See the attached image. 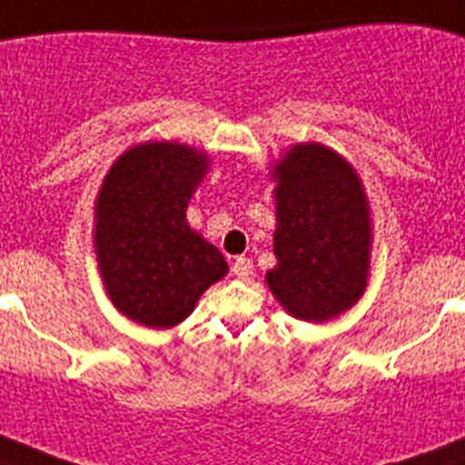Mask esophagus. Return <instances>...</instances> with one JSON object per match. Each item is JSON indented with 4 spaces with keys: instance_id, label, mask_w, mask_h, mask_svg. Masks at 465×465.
Returning a JSON list of instances; mask_svg holds the SVG:
<instances>
[{
    "instance_id": "1",
    "label": "esophagus",
    "mask_w": 465,
    "mask_h": 465,
    "mask_svg": "<svg viewBox=\"0 0 465 465\" xmlns=\"http://www.w3.org/2000/svg\"><path fill=\"white\" fill-rule=\"evenodd\" d=\"M233 275L239 277V280H251V275H253V261H248V258H236L232 265Z\"/></svg>"
}]
</instances>
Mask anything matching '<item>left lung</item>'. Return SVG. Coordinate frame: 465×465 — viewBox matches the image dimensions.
<instances>
[{
	"label": "left lung",
	"instance_id": "obj_1",
	"mask_svg": "<svg viewBox=\"0 0 465 465\" xmlns=\"http://www.w3.org/2000/svg\"><path fill=\"white\" fill-rule=\"evenodd\" d=\"M275 181L277 265L272 297L290 316L323 323L352 309L367 292L374 222L354 166L321 142H302L270 168Z\"/></svg>",
	"mask_w": 465,
	"mask_h": 465
}]
</instances>
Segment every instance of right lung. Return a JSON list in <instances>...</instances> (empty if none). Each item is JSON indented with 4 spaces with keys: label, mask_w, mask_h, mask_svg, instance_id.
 Instances as JSON below:
<instances>
[{
    "label": "right lung",
    "mask_w": 465,
    "mask_h": 465,
    "mask_svg": "<svg viewBox=\"0 0 465 465\" xmlns=\"http://www.w3.org/2000/svg\"><path fill=\"white\" fill-rule=\"evenodd\" d=\"M210 156L181 142H140L113 161L94 203V253L111 304L147 328H173L229 272L185 210Z\"/></svg>",
    "instance_id": "add662e5"
}]
</instances>
